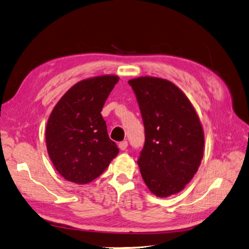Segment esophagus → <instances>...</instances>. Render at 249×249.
Here are the masks:
<instances>
[{
  "instance_id": "obj_1",
  "label": "esophagus",
  "mask_w": 249,
  "mask_h": 249,
  "mask_svg": "<svg viewBox=\"0 0 249 249\" xmlns=\"http://www.w3.org/2000/svg\"><path fill=\"white\" fill-rule=\"evenodd\" d=\"M127 146H128V142L127 141H122L119 143V147H120V149H122V151H125Z\"/></svg>"
}]
</instances>
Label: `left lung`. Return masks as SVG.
<instances>
[{
  "label": "left lung",
  "mask_w": 249,
  "mask_h": 249,
  "mask_svg": "<svg viewBox=\"0 0 249 249\" xmlns=\"http://www.w3.org/2000/svg\"><path fill=\"white\" fill-rule=\"evenodd\" d=\"M140 108L145 142L138 159L144 182L158 197L186 187L204 155V130L183 92L166 79L128 80Z\"/></svg>",
  "instance_id": "1"
}]
</instances>
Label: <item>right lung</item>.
Segmentation results:
<instances>
[{"label": "right lung", "mask_w": 249, "mask_h": 249, "mask_svg": "<svg viewBox=\"0 0 249 249\" xmlns=\"http://www.w3.org/2000/svg\"><path fill=\"white\" fill-rule=\"evenodd\" d=\"M118 82L115 75L82 80L52 111L46 124V148L55 169L67 180L79 184L94 180L118 155L101 113Z\"/></svg>", "instance_id": "right-lung-1"}]
</instances>
